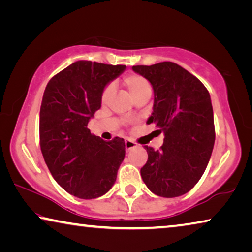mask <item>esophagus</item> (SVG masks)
I'll return each mask as SVG.
<instances>
[{"instance_id": "1", "label": "esophagus", "mask_w": 252, "mask_h": 252, "mask_svg": "<svg viewBox=\"0 0 252 252\" xmlns=\"http://www.w3.org/2000/svg\"><path fill=\"white\" fill-rule=\"evenodd\" d=\"M138 144H136L134 141H132V140H126V151H130L131 149L135 148Z\"/></svg>"}]
</instances>
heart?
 I'll list each match as a JSON object with an SVG mask.
<instances>
[{
  "label": "heart",
  "instance_id": "obj_1",
  "mask_svg": "<svg viewBox=\"0 0 252 252\" xmlns=\"http://www.w3.org/2000/svg\"><path fill=\"white\" fill-rule=\"evenodd\" d=\"M125 83L126 85V88L129 89V91L133 99L139 94H141V93L151 90V85L149 83V81L146 78H143L142 75H139V74H131L129 76H126L125 80ZM114 91H116V85L113 83H110L106 85L103 92H102V96H101L102 102L109 101L110 97L113 95Z\"/></svg>",
  "mask_w": 252,
  "mask_h": 252
}]
</instances>
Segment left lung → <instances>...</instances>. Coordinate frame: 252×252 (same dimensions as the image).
I'll list each match as a JSON object with an SVG mask.
<instances>
[{"instance_id": "left-lung-1", "label": "left lung", "mask_w": 252, "mask_h": 252, "mask_svg": "<svg viewBox=\"0 0 252 252\" xmlns=\"http://www.w3.org/2000/svg\"><path fill=\"white\" fill-rule=\"evenodd\" d=\"M132 69L151 83L155 104L148 123L164 133L159 150L144 146L143 182L160 197H179L197 185L210 160L216 139L210 94L201 81L173 62Z\"/></svg>"}]
</instances>
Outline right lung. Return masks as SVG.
Returning <instances> with one entry per match:
<instances>
[{
    "mask_svg": "<svg viewBox=\"0 0 252 252\" xmlns=\"http://www.w3.org/2000/svg\"><path fill=\"white\" fill-rule=\"evenodd\" d=\"M126 69L76 61L46 85L40 109V147L51 174L66 192L80 199L105 194L117 180L126 155L125 140L104 141L88 122L101 108L105 85Z\"/></svg>",
    "mask_w": 252,
    "mask_h": 252,
    "instance_id": "add662e5",
    "label": "right lung"
}]
</instances>
